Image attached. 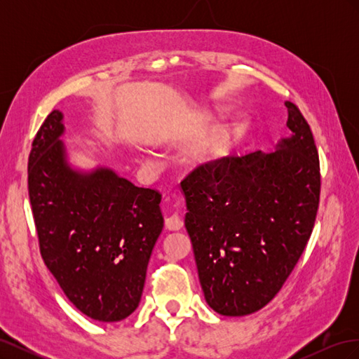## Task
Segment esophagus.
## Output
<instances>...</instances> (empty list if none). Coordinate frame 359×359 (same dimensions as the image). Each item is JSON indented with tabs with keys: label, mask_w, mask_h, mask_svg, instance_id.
<instances>
[{
	"label": "esophagus",
	"mask_w": 359,
	"mask_h": 359,
	"mask_svg": "<svg viewBox=\"0 0 359 359\" xmlns=\"http://www.w3.org/2000/svg\"><path fill=\"white\" fill-rule=\"evenodd\" d=\"M165 226H166V229H169V231H180V229H182L184 222L178 214H173L165 220Z\"/></svg>",
	"instance_id": "obj_1"
}]
</instances>
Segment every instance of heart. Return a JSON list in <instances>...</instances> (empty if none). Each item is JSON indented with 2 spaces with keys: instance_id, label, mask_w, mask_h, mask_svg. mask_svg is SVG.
Returning <instances> with one entry per match:
<instances>
[{
  "instance_id": "b5f03b06",
  "label": "heart",
  "mask_w": 359,
  "mask_h": 359,
  "mask_svg": "<svg viewBox=\"0 0 359 359\" xmlns=\"http://www.w3.org/2000/svg\"><path fill=\"white\" fill-rule=\"evenodd\" d=\"M220 145H215V147H212L211 149H205V151H201V153L194 157V161L198 163V165H208V163H211V160L219 154V151H220Z\"/></svg>"
}]
</instances>
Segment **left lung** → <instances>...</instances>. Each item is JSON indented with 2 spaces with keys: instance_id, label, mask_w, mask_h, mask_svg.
Here are the masks:
<instances>
[{
  "instance_id": "obj_1",
  "label": "left lung",
  "mask_w": 359,
  "mask_h": 359,
  "mask_svg": "<svg viewBox=\"0 0 359 359\" xmlns=\"http://www.w3.org/2000/svg\"><path fill=\"white\" fill-rule=\"evenodd\" d=\"M285 104L292 133L274 153L214 160L181 182L203 295L223 316L252 314L277 295L316 220V144L298 107Z\"/></svg>"
}]
</instances>
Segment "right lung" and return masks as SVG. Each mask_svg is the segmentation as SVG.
I'll return each mask as SVG.
<instances>
[{"mask_svg": "<svg viewBox=\"0 0 359 359\" xmlns=\"http://www.w3.org/2000/svg\"><path fill=\"white\" fill-rule=\"evenodd\" d=\"M62 114L41 124L28 158V193L43 260L73 306L100 322L132 314L163 229L161 194L109 168L67 161Z\"/></svg>", "mask_w": 359, "mask_h": 359, "instance_id": "obj_1", "label": "right lung"}]
</instances>
